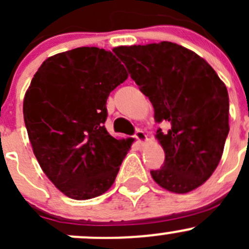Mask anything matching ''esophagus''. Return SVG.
<instances>
[{"instance_id":"34e87169","label":"esophagus","mask_w":249,"mask_h":249,"mask_svg":"<svg viewBox=\"0 0 249 249\" xmlns=\"http://www.w3.org/2000/svg\"><path fill=\"white\" fill-rule=\"evenodd\" d=\"M135 137H136V140L139 141L140 143H142V144L147 141V135H145L144 131H142V130H137L136 134H135Z\"/></svg>"}]
</instances>
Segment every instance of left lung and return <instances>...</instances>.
<instances>
[{
    "label": "left lung",
    "instance_id": "8db88e82",
    "mask_svg": "<svg viewBox=\"0 0 249 249\" xmlns=\"http://www.w3.org/2000/svg\"><path fill=\"white\" fill-rule=\"evenodd\" d=\"M113 52L152 102L155 122L171 125L155 135L165 161L150 171L153 179L177 194L196 189L217 169L229 134L225 84L202 57L172 42Z\"/></svg>",
    "mask_w": 249,
    "mask_h": 249
}]
</instances>
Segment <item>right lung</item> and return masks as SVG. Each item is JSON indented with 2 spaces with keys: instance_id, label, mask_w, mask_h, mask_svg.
I'll use <instances>...</instances> for the list:
<instances>
[{
  "instance_id": "obj_1",
  "label": "right lung",
  "mask_w": 249,
  "mask_h": 249,
  "mask_svg": "<svg viewBox=\"0 0 249 249\" xmlns=\"http://www.w3.org/2000/svg\"><path fill=\"white\" fill-rule=\"evenodd\" d=\"M127 72L110 52L82 47L48 57L24 99L35 157L66 196L88 200L112 187L132 140L107 132V99Z\"/></svg>"
}]
</instances>
